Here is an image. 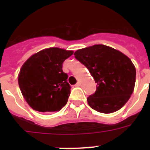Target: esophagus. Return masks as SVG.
<instances>
[{"mask_svg":"<svg viewBox=\"0 0 150 150\" xmlns=\"http://www.w3.org/2000/svg\"><path fill=\"white\" fill-rule=\"evenodd\" d=\"M81 86V83H80V82L79 81H78L77 83L75 85V86H76V87H79V86Z\"/></svg>","mask_w":150,"mask_h":150,"instance_id":"34e87169","label":"esophagus"}]
</instances>
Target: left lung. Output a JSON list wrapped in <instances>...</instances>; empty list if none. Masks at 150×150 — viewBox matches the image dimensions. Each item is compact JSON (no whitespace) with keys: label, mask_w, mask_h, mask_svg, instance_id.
<instances>
[{"label":"left lung","mask_w":150,"mask_h":150,"mask_svg":"<svg viewBox=\"0 0 150 150\" xmlns=\"http://www.w3.org/2000/svg\"><path fill=\"white\" fill-rule=\"evenodd\" d=\"M97 83L88 105L98 112L111 113L121 109L133 93L136 69L131 59L105 45H94L74 52Z\"/></svg>","instance_id":"8db88e82"}]
</instances>
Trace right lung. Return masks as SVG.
<instances>
[{"instance_id": "obj_1", "label": "right lung", "mask_w": 150, "mask_h": 150, "mask_svg": "<svg viewBox=\"0 0 150 150\" xmlns=\"http://www.w3.org/2000/svg\"><path fill=\"white\" fill-rule=\"evenodd\" d=\"M73 53L52 47L38 52L24 63L18 74V86L34 110L56 112L67 104L71 86L67 80L68 75L62 71V64Z\"/></svg>"}]
</instances>
